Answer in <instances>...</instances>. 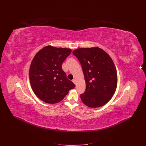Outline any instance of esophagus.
<instances>
[{
	"label": "esophagus",
	"instance_id": "obj_1",
	"mask_svg": "<svg viewBox=\"0 0 146 146\" xmlns=\"http://www.w3.org/2000/svg\"><path fill=\"white\" fill-rule=\"evenodd\" d=\"M72 82H73L75 84H76V80L75 79H73L72 80Z\"/></svg>",
	"mask_w": 146,
	"mask_h": 146
}]
</instances>
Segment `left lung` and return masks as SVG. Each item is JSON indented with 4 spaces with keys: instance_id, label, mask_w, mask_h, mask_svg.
<instances>
[{
    "instance_id": "obj_1",
    "label": "left lung",
    "mask_w": 146,
    "mask_h": 146,
    "mask_svg": "<svg viewBox=\"0 0 146 146\" xmlns=\"http://www.w3.org/2000/svg\"><path fill=\"white\" fill-rule=\"evenodd\" d=\"M82 67L86 90L82 101L90 108L107 104L114 94L118 83L117 72L111 57L98 47L79 48L73 51Z\"/></svg>"
}]
</instances>
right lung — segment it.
I'll return each instance as SVG.
<instances>
[{
    "mask_svg": "<svg viewBox=\"0 0 146 146\" xmlns=\"http://www.w3.org/2000/svg\"><path fill=\"white\" fill-rule=\"evenodd\" d=\"M72 50L46 46L35 56L29 71L31 88L42 101L54 104L61 101L75 87L67 78L62 64Z\"/></svg>",
    "mask_w": 146,
    "mask_h": 146,
    "instance_id": "right-lung-1",
    "label": "right lung"
}]
</instances>
